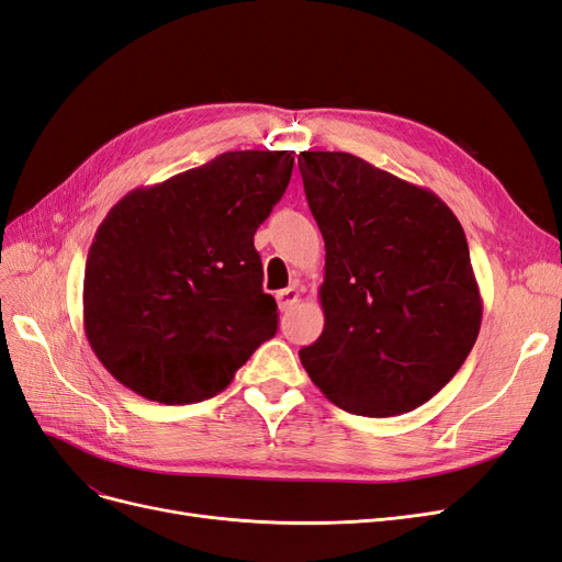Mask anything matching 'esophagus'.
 Instances as JSON below:
<instances>
[{
  "instance_id": "1",
  "label": "esophagus",
  "mask_w": 562,
  "mask_h": 562,
  "mask_svg": "<svg viewBox=\"0 0 562 562\" xmlns=\"http://www.w3.org/2000/svg\"><path fill=\"white\" fill-rule=\"evenodd\" d=\"M300 295H302V291H300L297 285H288V288H283V291H279V293H277V304H279V310H281V312L293 310L295 304L300 302Z\"/></svg>"
}]
</instances>
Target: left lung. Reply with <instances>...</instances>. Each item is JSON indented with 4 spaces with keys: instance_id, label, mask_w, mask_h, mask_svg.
Instances as JSON below:
<instances>
[{
    "instance_id": "obj_1",
    "label": "left lung",
    "mask_w": 562,
    "mask_h": 562,
    "mask_svg": "<svg viewBox=\"0 0 562 562\" xmlns=\"http://www.w3.org/2000/svg\"><path fill=\"white\" fill-rule=\"evenodd\" d=\"M297 164L326 241V323L300 361L347 413H411L454 378L481 330L464 229L434 192L361 157L300 151Z\"/></svg>"
}]
</instances>
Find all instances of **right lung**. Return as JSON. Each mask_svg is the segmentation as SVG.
<instances>
[{
    "instance_id": "add662e5",
    "label": "right lung",
    "mask_w": 562,
    "mask_h": 562,
    "mask_svg": "<svg viewBox=\"0 0 562 562\" xmlns=\"http://www.w3.org/2000/svg\"><path fill=\"white\" fill-rule=\"evenodd\" d=\"M293 161L225 151L114 203L83 271V330L114 380L164 405L199 403L277 335L252 236Z\"/></svg>"
}]
</instances>
